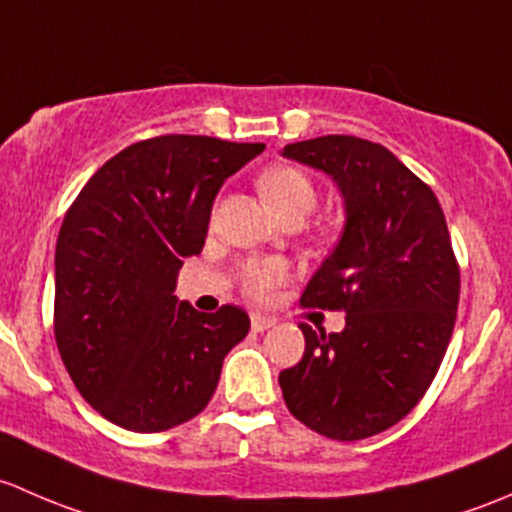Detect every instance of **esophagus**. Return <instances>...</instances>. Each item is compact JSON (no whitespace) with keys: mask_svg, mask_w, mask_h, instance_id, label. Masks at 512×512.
I'll return each mask as SVG.
<instances>
[{"mask_svg":"<svg viewBox=\"0 0 512 512\" xmlns=\"http://www.w3.org/2000/svg\"><path fill=\"white\" fill-rule=\"evenodd\" d=\"M273 325H276V320L268 318V315H261V313L251 315V330H254V333H263V330L273 328Z\"/></svg>","mask_w":512,"mask_h":512,"instance_id":"esophagus-1","label":"esophagus"}]
</instances>
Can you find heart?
Returning a JSON list of instances; mask_svg holds the SVG:
<instances>
[{
    "mask_svg": "<svg viewBox=\"0 0 512 512\" xmlns=\"http://www.w3.org/2000/svg\"><path fill=\"white\" fill-rule=\"evenodd\" d=\"M263 199L278 219L288 214L308 217L315 207V187L305 172L295 167H273L258 182ZM244 291L251 298H266L286 278V266L278 261H254L244 268Z\"/></svg>",
    "mask_w": 512,
    "mask_h": 512,
    "instance_id": "obj_1",
    "label": "heart"
}]
</instances>
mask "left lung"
Returning a JSON list of instances; mask_svg holds the SVG:
<instances>
[{
    "label": "left lung",
    "instance_id": "8db88e82",
    "mask_svg": "<svg viewBox=\"0 0 512 512\" xmlns=\"http://www.w3.org/2000/svg\"><path fill=\"white\" fill-rule=\"evenodd\" d=\"M340 189L345 226L300 303L342 310L340 333L305 335L303 360L278 374L308 429L357 441L416 407L439 372L458 308V266L436 194L387 147L325 135L283 147Z\"/></svg>",
    "mask_w": 512,
    "mask_h": 512
}]
</instances>
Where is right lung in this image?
Wrapping results in <instances>:
<instances>
[{"mask_svg":"<svg viewBox=\"0 0 512 512\" xmlns=\"http://www.w3.org/2000/svg\"><path fill=\"white\" fill-rule=\"evenodd\" d=\"M261 142L160 135L125 147L86 182L56 241L54 333L88 404L138 434L197 416L221 362L249 333L236 305L177 303V273L207 239L221 184Z\"/></svg>","mask_w":512,"mask_h":512,"instance_id":"right-lung-1","label":"right lung"}]
</instances>
